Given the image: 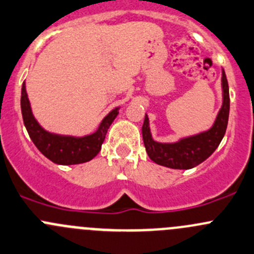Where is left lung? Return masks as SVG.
I'll return each mask as SVG.
<instances>
[{
    "label": "left lung",
    "mask_w": 254,
    "mask_h": 254,
    "mask_svg": "<svg viewBox=\"0 0 254 254\" xmlns=\"http://www.w3.org/2000/svg\"><path fill=\"white\" fill-rule=\"evenodd\" d=\"M222 105L218 110L215 123L210 129L198 134L190 135L175 142H159L152 139L149 118L145 114L142 124V140L150 159L157 165L177 170H189L197 166L213 154L225 136L230 114V92L225 70L221 78Z\"/></svg>",
    "instance_id": "8db88e82"
}]
</instances>
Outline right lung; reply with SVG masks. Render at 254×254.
<instances>
[{
  "label": "right lung",
  "instance_id": "right-lung-1",
  "mask_svg": "<svg viewBox=\"0 0 254 254\" xmlns=\"http://www.w3.org/2000/svg\"><path fill=\"white\" fill-rule=\"evenodd\" d=\"M120 107L114 108L104 119L94 132L84 136L62 135L51 132L44 129L32 113L31 103L23 82L21 92V110L24 127L29 137L37 149L52 162L58 165H77L90 161L99 154L102 144L105 139L108 129L119 114Z\"/></svg>",
  "mask_w": 254,
  "mask_h": 254
}]
</instances>
